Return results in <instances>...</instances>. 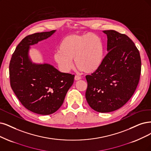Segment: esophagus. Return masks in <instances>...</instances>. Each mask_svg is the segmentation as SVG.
<instances>
[{"label":"esophagus","mask_w":151,"mask_h":151,"mask_svg":"<svg viewBox=\"0 0 151 151\" xmlns=\"http://www.w3.org/2000/svg\"><path fill=\"white\" fill-rule=\"evenodd\" d=\"M81 78L80 77V76H78V75H76L75 76V80H76V81H78V80H81Z\"/></svg>","instance_id":"1"}]
</instances>
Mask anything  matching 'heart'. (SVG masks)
I'll use <instances>...</instances> for the list:
<instances>
[{
	"label": "heart",
	"instance_id": "heart-1",
	"mask_svg": "<svg viewBox=\"0 0 151 151\" xmlns=\"http://www.w3.org/2000/svg\"><path fill=\"white\" fill-rule=\"evenodd\" d=\"M58 48L54 54V60L64 73L73 68L74 58L78 68L86 73L96 71L103 61L102 41L94 33L67 35L61 40Z\"/></svg>",
	"mask_w": 151,
	"mask_h": 151
}]
</instances>
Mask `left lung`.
<instances>
[{"label":"left lung","instance_id":"8db88e82","mask_svg":"<svg viewBox=\"0 0 151 151\" xmlns=\"http://www.w3.org/2000/svg\"><path fill=\"white\" fill-rule=\"evenodd\" d=\"M107 35L108 53L99 68L86 75V99L99 113H109L124 106L134 93L140 79V53L131 39L113 30Z\"/></svg>","mask_w":151,"mask_h":151}]
</instances>
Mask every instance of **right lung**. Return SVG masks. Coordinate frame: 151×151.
<instances>
[{
    "instance_id": "1",
    "label": "right lung",
    "mask_w": 151,
    "mask_h": 151,
    "mask_svg": "<svg viewBox=\"0 0 151 151\" xmlns=\"http://www.w3.org/2000/svg\"><path fill=\"white\" fill-rule=\"evenodd\" d=\"M55 30L25 37L16 47L9 64L10 86L21 104L32 112L48 115L62 105L74 75L61 73L49 64H33L30 45L51 36Z\"/></svg>"
}]
</instances>
